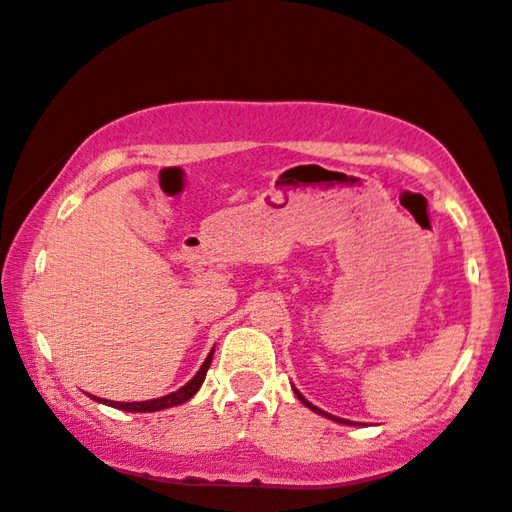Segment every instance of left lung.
I'll list each match as a JSON object with an SVG mask.
<instances>
[{
  "label": "left lung",
  "mask_w": 512,
  "mask_h": 512,
  "mask_svg": "<svg viewBox=\"0 0 512 512\" xmlns=\"http://www.w3.org/2000/svg\"><path fill=\"white\" fill-rule=\"evenodd\" d=\"M293 392H295V394H298V399H300V401H302V403H304L306 407H311V410H313V412H317V414H322V416H326V418H333V420H337V423H344V425H348V423H350V420H344V418H335V416H331V414H326V412H322V410H317V407H315V405H311L309 401H306V399H304V396H302V394H300L298 390H293Z\"/></svg>",
  "instance_id": "left-lung-1"
}]
</instances>
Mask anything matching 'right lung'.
Instances as JSON below:
<instances>
[{"label":"right lung","instance_id":"right-lung-1","mask_svg":"<svg viewBox=\"0 0 512 512\" xmlns=\"http://www.w3.org/2000/svg\"><path fill=\"white\" fill-rule=\"evenodd\" d=\"M212 355L214 350L208 355V359L203 361V366L199 368V372L192 377L184 388H179L177 392L173 394H166L162 396V399H153V401H142V403H120V401H107V399H98V396H92L94 401L98 403H105V405H111L116 407V410H124V412H160V410H166V407H175V405H181L186 403L188 399H192V396L197 394V390L201 388L203 379H206V372L210 368V361H212Z\"/></svg>","mask_w":512,"mask_h":512}]
</instances>
